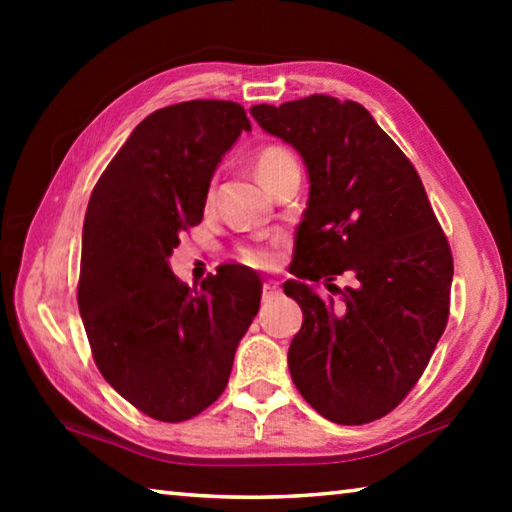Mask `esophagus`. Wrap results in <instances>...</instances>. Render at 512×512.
I'll return each instance as SVG.
<instances>
[{
    "label": "esophagus",
    "instance_id": "1",
    "mask_svg": "<svg viewBox=\"0 0 512 512\" xmlns=\"http://www.w3.org/2000/svg\"><path fill=\"white\" fill-rule=\"evenodd\" d=\"M280 282L275 280H266L264 282V298H273V296H280Z\"/></svg>",
    "mask_w": 512,
    "mask_h": 512
}]
</instances>
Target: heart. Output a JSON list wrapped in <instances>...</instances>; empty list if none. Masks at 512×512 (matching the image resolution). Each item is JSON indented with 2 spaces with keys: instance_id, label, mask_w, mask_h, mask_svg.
<instances>
[{
  "instance_id": "heart-1",
  "label": "heart",
  "mask_w": 512,
  "mask_h": 512,
  "mask_svg": "<svg viewBox=\"0 0 512 512\" xmlns=\"http://www.w3.org/2000/svg\"><path fill=\"white\" fill-rule=\"evenodd\" d=\"M289 164H298L291 151L282 149V146H266V149H262L257 155L255 169H257L259 180L266 185L268 180L277 176V173H280L284 167H289ZM239 257L244 259L246 264H253V266H266L268 262H271V253H268L266 248H259V246L241 248Z\"/></svg>"
}]
</instances>
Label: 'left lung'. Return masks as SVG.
Here are the masks:
<instances>
[{
	"instance_id": "8db88e82",
	"label": "left lung",
	"mask_w": 512,
	"mask_h": 512,
	"mask_svg": "<svg viewBox=\"0 0 512 512\" xmlns=\"http://www.w3.org/2000/svg\"><path fill=\"white\" fill-rule=\"evenodd\" d=\"M302 155L309 201L284 293L300 395L336 424L384 418L427 368L449 316L454 262L418 171L357 101L327 94L250 108ZM349 287L339 290L336 276ZM339 299H323L317 284Z\"/></svg>"
}]
</instances>
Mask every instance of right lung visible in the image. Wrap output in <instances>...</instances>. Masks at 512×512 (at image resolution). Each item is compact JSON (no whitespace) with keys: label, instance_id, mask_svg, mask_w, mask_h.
<instances>
[{"label":"right lung","instance_id":"obj_1","mask_svg":"<svg viewBox=\"0 0 512 512\" xmlns=\"http://www.w3.org/2000/svg\"><path fill=\"white\" fill-rule=\"evenodd\" d=\"M250 131L235 101L151 112L94 185L83 223L79 311L103 379L162 422L205 411L228 386L262 282L225 264L201 291L173 275L180 232L201 223L225 151Z\"/></svg>","mask_w":512,"mask_h":512}]
</instances>
